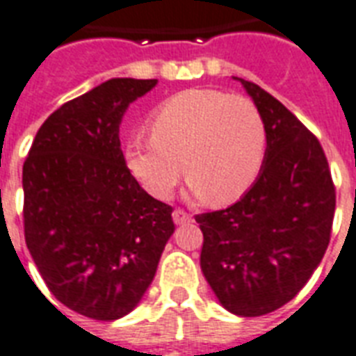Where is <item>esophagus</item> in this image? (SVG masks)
Segmentation results:
<instances>
[{"label":"esophagus","instance_id":"34e87169","mask_svg":"<svg viewBox=\"0 0 356 356\" xmlns=\"http://www.w3.org/2000/svg\"><path fill=\"white\" fill-rule=\"evenodd\" d=\"M190 220H192V214H188L186 211H183V209H175V211H173V222L179 224V226H181V224H186V222Z\"/></svg>","mask_w":356,"mask_h":356}]
</instances>
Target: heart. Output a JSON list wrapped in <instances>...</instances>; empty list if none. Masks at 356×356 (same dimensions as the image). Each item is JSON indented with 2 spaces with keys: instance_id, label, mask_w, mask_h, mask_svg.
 <instances>
[{
  "instance_id": "heart-1",
  "label": "heart",
  "mask_w": 356,
  "mask_h": 356,
  "mask_svg": "<svg viewBox=\"0 0 356 356\" xmlns=\"http://www.w3.org/2000/svg\"><path fill=\"white\" fill-rule=\"evenodd\" d=\"M149 129V138L127 143L124 160L159 200L170 197L186 170L192 196L232 203L250 190L265 162L267 130L257 106L220 89L173 95L154 110Z\"/></svg>"
}]
</instances>
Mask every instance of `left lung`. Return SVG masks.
I'll return each mask as SVG.
<instances>
[{
  "instance_id": "1",
  "label": "left lung",
  "mask_w": 356,
  "mask_h": 356,
  "mask_svg": "<svg viewBox=\"0 0 356 356\" xmlns=\"http://www.w3.org/2000/svg\"><path fill=\"white\" fill-rule=\"evenodd\" d=\"M235 80L261 113L267 153L256 183L237 203L196 216L200 263L226 310L257 317L289 302L321 263L336 190L316 136L265 89Z\"/></svg>"
}]
</instances>
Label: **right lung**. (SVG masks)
Here are the masks:
<instances>
[{"mask_svg": "<svg viewBox=\"0 0 356 356\" xmlns=\"http://www.w3.org/2000/svg\"><path fill=\"white\" fill-rule=\"evenodd\" d=\"M154 86L112 78L65 102L24 162L27 250L61 305L99 321L134 310L175 232L173 209L138 184L119 142L129 104Z\"/></svg>", "mask_w": 356, "mask_h": 356, "instance_id": "right-lung-1", "label": "right lung"}]
</instances>
